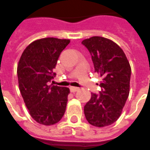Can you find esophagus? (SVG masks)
Returning a JSON list of instances; mask_svg holds the SVG:
<instances>
[{"label": "esophagus", "mask_w": 150, "mask_h": 150, "mask_svg": "<svg viewBox=\"0 0 150 150\" xmlns=\"http://www.w3.org/2000/svg\"><path fill=\"white\" fill-rule=\"evenodd\" d=\"M79 90L78 88H75V87H71L70 88V91H71V92H75V91H77Z\"/></svg>", "instance_id": "1"}]
</instances>
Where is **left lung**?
<instances>
[{"label": "left lung", "mask_w": 150, "mask_h": 150, "mask_svg": "<svg viewBox=\"0 0 150 150\" xmlns=\"http://www.w3.org/2000/svg\"><path fill=\"white\" fill-rule=\"evenodd\" d=\"M82 44L91 54L95 71L103 79L100 93H91L85 104V117L96 127L110 125L120 117L129 97L131 67L122 49L112 40L95 36Z\"/></svg>", "instance_id": "8db88e82"}]
</instances>
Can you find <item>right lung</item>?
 Returning <instances> with one entry per match:
<instances>
[{"mask_svg":"<svg viewBox=\"0 0 150 150\" xmlns=\"http://www.w3.org/2000/svg\"><path fill=\"white\" fill-rule=\"evenodd\" d=\"M69 39L46 38L25 49L18 65L19 89L32 118L44 125L58 123L64 115L68 88L50 84L60 54Z\"/></svg>","mask_w":150,"mask_h":150,"instance_id":"right-lung-1","label":"right lung"}]
</instances>
